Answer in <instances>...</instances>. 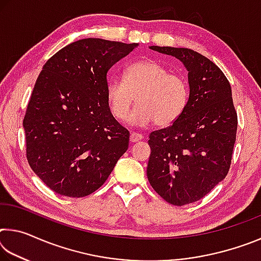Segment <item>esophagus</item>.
Masks as SVG:
<instances>
[{"label":"esophagus","instance_id":"34e87169","mask_svg":"<svg viewBox=\"0 0 261 261\" xmlns=\"http://www.w3.org/2000/svg\"><path fill=\"white\" fill-rule=\"evenodd\" d=\"M144 138V136L141 134H137V132H132L130 135V141L131 143H137V141H139Z\"/></svg>","mask_w":261,"mask_h":261}]
</instances>
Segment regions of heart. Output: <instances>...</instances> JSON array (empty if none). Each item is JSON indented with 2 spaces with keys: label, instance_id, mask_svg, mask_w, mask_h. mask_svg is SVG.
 I'll return each instance as SVG.
<instances>
[{
  "label": "heart",
  "instance_id": "obj_1",
  "mask_svg": "<svg viewBox=\"0 0 261 261\" xmlns=\"http://www.w3.org/2000/svg\"><path fill=\"white\" fill-rule=\"evenodd\" d=\"M106 94L117 120H125L136 100L138 106L131 114L132 123L147 125L154 122L158 126H168L183 114L190 91L184 77L170 73L156 61L143 60L125 69L124 81L110 79Z\"/></svg>",
  "mask_w": 261,
  "mask_h": 261
}]
</instances>
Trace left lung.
I'll return each mask as SVG.
<instances>
[{"label":"left lung","instance_id":"obj_1","mask_svg":"<svg viewBox=\"0 0 261 261\" xmlns=\"http://www.w3.org/2000/svg\"><path fill=\"white\" fill-rule=\"evenodd\" d=\"M175 56L189 71L190 94L173 124L149 134L147 178L159 196L175 206L204 198L231 165L237 113L231 87L221 69L189 48L151 46Z\"/></svg>","mask_w":261,"mask_h":261}]
</instances>
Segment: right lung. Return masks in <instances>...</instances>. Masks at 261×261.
<instances>
[{"label":"right lung","mask_w":261,"mask_h":261,"mask_svg":"<svg viewBox=\"0 0 261 261\" xmlns=\"http://www.w3.org/2000/svg\"><path fill=\"white\" fill-rule=\"evenodd\" d=\"M138 46L87 38L43 65L26 108V158L53 191L81 198L109 177L130 134L110 113L108 70Z\"/></svg>","instance_id":"obj_1"}]
</instances>
